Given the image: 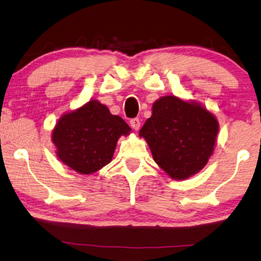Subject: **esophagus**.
<instances>
[{"label":"esophagus","mask_w":261,"mask_h":261,"mask_svg":"<svg viewBox=\"0 0 261 261\" xmlns=\"http://www.w3.org/2000/svg\"><path fill=\"white\" fill-rule=\"evenodd\" d=\"M130 125L134 130H138L141 127V120H139V118H132L130 120Z\"/></svg>","instance_id":"obj_1"}]
</instances>
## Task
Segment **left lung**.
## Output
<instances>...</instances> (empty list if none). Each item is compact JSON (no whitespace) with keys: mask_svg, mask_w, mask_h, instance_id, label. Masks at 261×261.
I'll return each instance as SVG.
<instances>
[{"mask_svg":"<svg viewBox=\"0 0 261 261\" xmlns=\"http://www.w3.org/2000/svg\"><path fill=\"white\" fill-rule=\"evenodd\" d=\"M217 134L218 122L211 112L174 96L154 102L152 116L139 131L154 162L174 179H186L204 168Z\"/></svg>","mask_w":261,"mask_h":261,"instance_id":"1","label":"left lung"}]
</instances>
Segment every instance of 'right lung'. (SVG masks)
Masks as SVG:
<instances>
[{
    "label": "right lung",
    "mask_w": 261,
    "mask_h": 261,
    "mask_svg": "<svg viewBox=\"0 0 261 261\" xmlns=\"http://www.w3.org/2000/svg\"><path fill=\"white\" fill-rule=\"evenodd\" d=\"M131 129L109 109L92 99L64 115L53 131L57 155L82 174H90L111 162L118 138Z\"/></svg>",
    "instance_id": "obj_1"
}]
</instances>
